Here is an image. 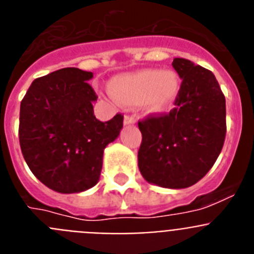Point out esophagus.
Segmentation results:
<instances>
[{"instance_id":"1","label":"esophagus","mask_w":254,"mask_h":254,"mask_svg":"<svg viewBox=\"0 0 254 254\" xmlns=\"http://www.w3.org/2000/svg\"><path fill=\"white\" fill-rule=\"evenodd\" d=\"M136 123V118L133 116H128V114H126L125 116V125H133Z\"/></svg>"}]
</instances>
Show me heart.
<instances>
[{"instance_id": "b5f03b06", "label": "heart", "mask_w": 254, "mask_h": 254, "mask_svg": "<svg viewBox=\"0 0 254 254\" xmlns=\"http://www.w3.org/2000/svg\"><path fill=\"white\" fill-rule=\"evenodd\" d=\"M111 93L121 104L145 103L150 112H164L176 102L179 93V78L173 71L142 69L114 78L111 82Z\"/></svg>"}]
</instances>
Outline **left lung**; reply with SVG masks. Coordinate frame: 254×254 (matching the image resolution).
I'll list each match as a JSON object with an SVG mask.
<instances>
[{
    "label": "left lung",
    "instance_id": "obj_1",
    "mask_svg": "<svg viewBox=\"0 0 254 254\" xmlns=\"http://www.w3.org/2000/svg\"><path fill=\"white\" fill-rule=\"evenodd\" d=\"M172 66L182 78L176 108L138 122L137 158L147 182L179 190L202 179L216 161L225 141L226 108L210 69L185 58H174Z\"/></svg>",
    "mask_w": 254,
    "mask_h": 254
}]
</instances>
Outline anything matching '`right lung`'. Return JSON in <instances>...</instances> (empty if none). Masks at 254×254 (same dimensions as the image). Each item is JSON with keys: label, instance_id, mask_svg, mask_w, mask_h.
<instances>
[{"label": "right lung", "instance_id": "1", "mask_svg": "<svg viewBox=\"0 0 254 254\" xmlns=\"http://www.w3.org/2000/svg\"><path fill=\"white\" fill-rule=\"evenodd\" d=\"M93 72L61 68L35 78L20 105L19 140L29 169L60 193H78L98 183L103 152L123 127V116L100 122Z\"/></svg>", "mask_w": 254, "mask_h": 254}]
</instances>
